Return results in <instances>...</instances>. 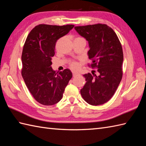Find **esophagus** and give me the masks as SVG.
I'll return each instance as SVG.
<instances>
[{
    "instance_id": "obj_1",
    "label": "esophagus",
    "mask_w": 146,
    "mask_h": 146,
    "mask_svg": "<svg viewBox=\"0 0 146 146\" xmlns=\"http://www.w3.org/2000/svg\"><path fill=\"white\" fill-rule=\"evenodd\" d=\"M79 75L78 73H77V72H73V76L74 77L77 76V75Z\"/></svg>"
}]
</instances>
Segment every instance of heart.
I'll list each match as a JSON object with an SVG mask.
<instances>
[{
  "mask_svg": "<svg viewBox=\"0 0 146 146\" xmlns=\"http://www.w3.org/2000/svg\"><path fill=\"white\" fill-rule=\"evenodd\" d=\"M70 66L71 68H72L73 70H77L80 67V65L78 63H77L76 61H71L70 63Z\"/></svg>",
  "mask_w": 146,
  "mask_h": 146,
  "instance_id": "heart-1",
  "label": "heart"
}]
</instances>
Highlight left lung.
Instances as JSON below:
<instances>
[{
	"instance_id": "8db88e82",
	"label": "left lung",
	"mask_w": 146,
	"mask_h": 146,
	"mask_svg": "<svg viewBox=\"0 0 146 146\" xmlns=\"http://www.w3.org/2000/svg\"><path fill=\"white\" fill-rule=\"evenodd\" d=\"M75 29L88 41V57L92 60L88 66L97 68L98 72V75L95 71L83 75L86 82L80 93L90 105H102L113 97L122 78V45L116 33L107 24L76 26Z\"/></svg>"
}]
</instances>
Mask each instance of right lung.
<instances>
[{
  "instance_id": "obj_1",
  "label": "right lung",
  "mask_w": 146,
  "mask_h": 146,
  "mask_svg": "<svg viewBox=\"0 0 146 146\" xmlns=\"http://www.w3.org/2000/svg\"><path fill=\"white\" fill-rule=\"evenodd\" d=\"M74 26L39 24L31 31L24 43L21 75L34 98L42 105H52L60 102L72 78L70 70L56 72L51 65L56 43Z\"/></svg>"
}]
</instances>
